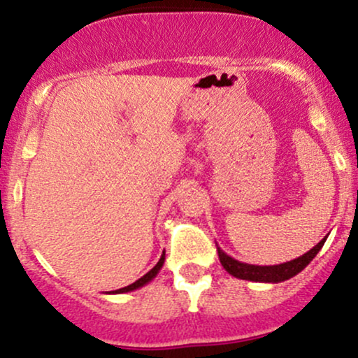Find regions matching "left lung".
Returning a JSON list of instances; mask_svg holds the SVG:
<instances>
[{
    "label": "left lung",
    "instance_id": "8db88e82",
    "mask_svg": "<svg viewBox=\"0 0 358 358\" xmlns=\"http://www.w3.org/2000/svg\"><path fill=\"white\" fill-rule=\"evenodd\" d=\"M327 237H323L318 244L315 245L313 249L308 250L306 254L299 256L293 261L282 262V264H274V266H256V264H245V262L237 261L225 254L219 245H217V250H219V259L220 264L224 266V269L227 271L229 274H232L234 278L245 279V281H256V282H282L286 279H291L296 276L298 273H301L303 269L313 261V257L320 252V249L323 248Z\"/></svg>",
    "mask_w": 358,
    "mask_h": 358
}]
</instances>
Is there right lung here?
<instances>
[{
    "label": "right lung",
    "instance_id": "obj_1",
    "mask_svg": "<svg viewBox=\"0 0 358 358\" xmlns=\"http://www.w3.org/2000/svg\"><path fill=\"white\" fill-rule=\"evenodd\" d=\"M163 264H165V250H163L162 257H159V261L156 262V266L151 271H148V273L145 274L143 278H139L138 281H134L133 285L126 286V287H121V289H116V291H109L108 294H121V293H129V291H134V289H139V287H143L145 285H148V282L151 281V279L156 278V274L159 273V269L163 268Z\"/></svg>",
    "mask_w": 358,
    "mask_h": 358
}]
</instances>
